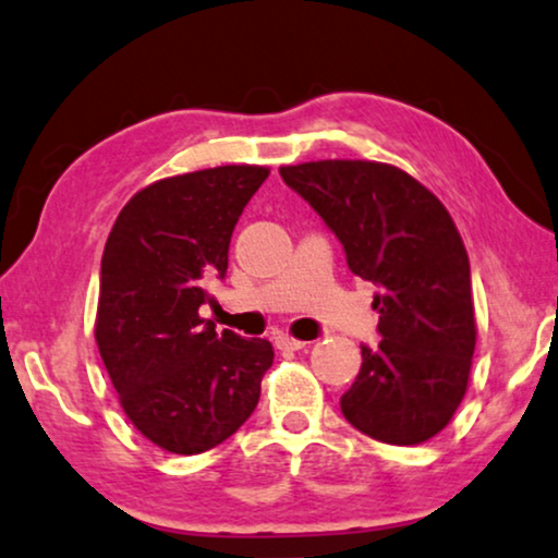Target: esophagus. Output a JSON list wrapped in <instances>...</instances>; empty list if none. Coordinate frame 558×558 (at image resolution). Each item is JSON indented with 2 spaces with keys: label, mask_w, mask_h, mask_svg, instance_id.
<instances>
[{
  "label": "esophagus",
  "mask_w": 558,
  "mask_h": 558,
  "mask_svg": "<svg viewBox=\"0 0 558 558\" xmlns=\"http://www.w3.org/2000/svg\"><path fill=\"white\" fill-rule=\"evenodd\" d=\"M276 347L280 351H301L308 347V341H301V339H293V336H288V333H280V336H276Z\"/></svg>",
  "instance_id": "obj_1"
}]
</instances>
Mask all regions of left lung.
I'll use <instances>...</instances> for the list:
<instances>
[{
	"mask_svg": "<svg viewBox=\"0 0 558 558\" xmlns=\"http://www.w3.org/2000/svg\"><path fill=\"white\" fill-rule=\"evenodd\" d=\"M280 177L341 240L351 272L379 286L381 341L361 347L343 417L379 442H427L465 397L477 339L470 263L450 211L381 161H305Z\"/></svg>",
	"mask_w": 558,
	"mask_h": 558,
	"instance_id": "8db88e82",
	"label": "left lung"
}]
</instances>
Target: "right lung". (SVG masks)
Masks as SVG:
<instances>
[{"mask_svg":"<svg viewBox=\"0 0 558 558\" xmlns=\"http://www.w3.org/2000/svg\"><path fill=\"white\" fill-rule=\"evenodd\" d=\"M268 167L167 177L125 202L100 260L96 343L131 425L161 450L197 454L255 412L272 343L199 316L225 278L234 225Z\"/></svg>","mask_w":558,"mask_h":558,"instance_id":"right-lung-1","label":"right lung"}]
</instances>
